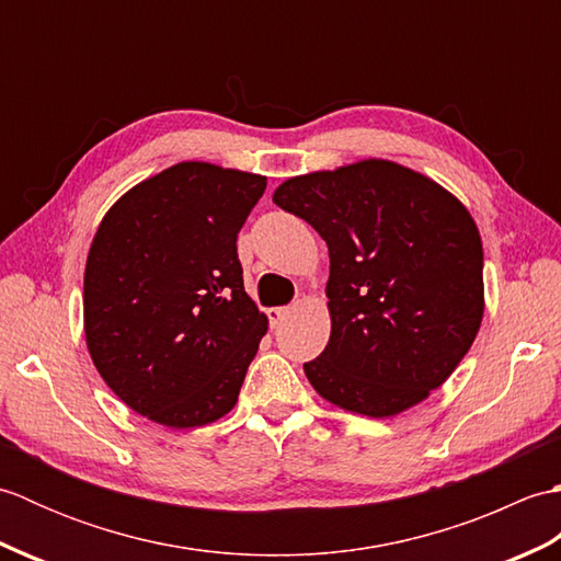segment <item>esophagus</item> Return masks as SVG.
Segmentation results:
<instances>
[{
    "label": "esophagus",
    "mask_w": 561,
    "mask_h": 561,
    "mask_svg": "<svg viewBox=\"0 0 561 561\" xmlns=\"http://www.w3.org/2000/svg\"><path fill=\"white\" fill-rule=\"evenodd\" d=\"M267 316H270V325H272V328H277V325H282V323H284V320H287V316H289V308H270Z\"/></svg>",
    "instance_id": "obj_1"
}]
</instances>
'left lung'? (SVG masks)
<instances>
[{
  "instance_id": "left-lung-1",
  "label": "left lung",
  "mask_w": 561,
  "mask_h": 561,
  "mask_svg": "<svg viewBox=\"0 0 561 561\" xmlns=\"http://www.w3.org/2000/svg\"><path fill=\"white\" fill-rule=\"evenodd\" d=\"M272 199L328 243L330 340L304 364L318 396L386 420L444 386L484 316L482 238L468 207L388 159L287 178Z\"/></svg>"
}]
</instances>
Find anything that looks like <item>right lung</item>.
<instances>
[{
    "label": "right lung",
    "instance_id": "add662e5",
    "mask_svg": "<svg viewBox=\"0 0 561 561\" xmlns=\"http://www.w3.org/2000/svg\"><path fill=\"white\" fill-rule=\"evenodd\" d=\"M267 178L181 161L105 211L83 270V335L129 410L169 428L229 414L267 332L236 236Z\"/></svg>",
    "mask_w": 561,
    "mask_h": 561
}]
</instances>
